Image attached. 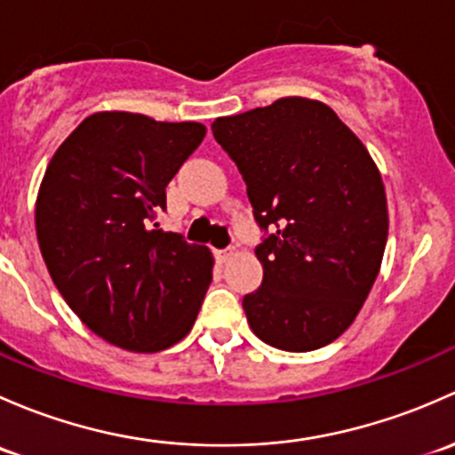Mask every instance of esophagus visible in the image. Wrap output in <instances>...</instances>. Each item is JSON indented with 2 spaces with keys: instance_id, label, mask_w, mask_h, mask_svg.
<instances>
[{
  "instance_id": "34e87169",
  "label": "esophagus",
  "mask_w": 455,
  "mask_h": 455,
  "mask_svg": "<svg viewBox=\"0 0 455 455\" xmlns=\"http://www.w3.org/2000/svg\"><path fill=\"white\" fill-rule=\"evenodd\" d=\"M234 251H236V250H234V247H226V250H217V251H214V256H217L219 262H228L234 256Z\"/></svg>"
}]
</instances>
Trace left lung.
<instances>
[{
  "label": "left lung",
  "instance_id": "obj_1",
  "mask_svg": "<svg viewBox=\"0 0 455 455\" xmlns=\"http://www.w3.org/2000/svg\"><path fill=\"white\" fill-rule=\"evenodd\" d=\"M247 184L267 236L262 283L243 298L259 339L289 353L322 348L357 317L387 241L377 164L331 107L289 96L212 123Z\"/></svg>",
  "mask_w": 455,
  "mask_h": 455
}]
</instances>
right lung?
Masks as SVG:
<instances>
[{
  "label": "right lung",
  "instance_id": "1",
  "mask_svg": "<svg viewBox=\"0 0 455 455\" xmlns=\"http://www.w3.org/2000/svg\"><path fill=\"white\" fill-rule=\"evenodd\" d=\"M204 138L199 123L100 111L45 168L35 212L41 254L69 308L109 344L157 353L193 329L214 259L156 219L168 181Z\"/></svg>",
  "mask_w": 455,
  "mask_h": 455
}]
</instances>
